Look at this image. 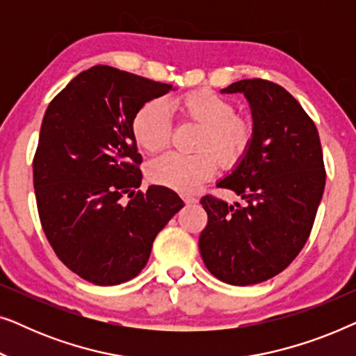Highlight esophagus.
<instances>
[{
    "label": "esophagus",
    "mask_w": 356,
    "mask_h": 356,
    "mask_svg": "<svg viewBox=\"0 0 356 356\" xmlns=\"http://www.w3.org/2000/svg\"><path fill=\"white\" fill-rule=\"evenodd\" d=\"M183 201L186 206H194V204H197V199L193 196H183Z\"/></svg>",
    "instance_id": "obj_1"
}]
</instances>
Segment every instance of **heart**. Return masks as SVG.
Masks as SVG:
<instances>
[{
    "mask_svg": "<svg viewBox=\"0 0 356 356\" xmlns=\"http://www.w3.org/2000/svg\"><path fill=\"white\" fill-rule=\"evenodd\" d=\"M184 118L201 126L197 134V154L167 152L154 159L147 167L152 183L193 193L216 172V156L222 167H233L243 159L252 139V128L245 118L235 115L230 100L209 90H196L177 100ZM131 131L136 144L144 152H157L168 144L172 118L162 99H152L134 113Z\"/></svg>",
    "mask_w": 356,
    "mask_h": 356,
    "instance_id": "b5f03b06",
    "label": "heart"
}]
</instances>
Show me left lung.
Wrapping results in <instances>:
<instances>
[{
	"label": "left lung",
	"instance_id": "left-lung-1",
	"mask_svg": "<svg viewBox=\"0 0 356 356\" xmlns=\"http://www.w3.org/2000/svg\"><path fill=\"white\" fill-rule=\"evenodd\" d=\"M220 92L243 94L251 108L250 147L218 181L245 206L204 196L209 220L199 250L212 275L246 286L280 274L303 250L323 199L325 170L313 120L284 87L243 79Z\"/></svg>",
	"mask_w": 356,
	"mask_h": 356
}]
</instances>
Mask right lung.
<instances>
[{
    "instance_id": "1",
    "label": "right lung",
    "mask_w": 356,
    "mask_h": 356,
    "mask_svg": "<svg viewBox=\"0 0 356 356\" xmlns=\"http://www.w3.org/2000/svg\"><path fill=\"white\" fill-rule=\"evenodd\" d=\"M168 90L170 84L92 66L43 116L33 159L43 232L63 264L95 285L134 279L147 264L157 233L184 206L163 186L136 193L143 157L131 123L140 105Z\"/></svg>"
}]
</instances>
